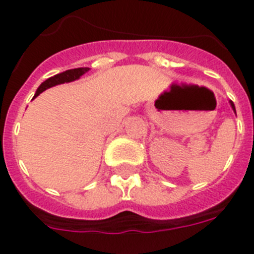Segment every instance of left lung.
I'll use <instances>...</instances> for the list:
<instances>
[{"instance_id": "left-lung-1", "label": "left lung", "mask_w": 254, "mask_h": 254, "mask_svg": "<svg viewBox=\"0 0 254 254\" xmlns=\"http://www.w3.org/2000/svg\"><path fill=\"white\" fill-rule=\"evenodd\" d=\"M229 103H230V107H232V109H233V111H234V113H235V114H237V112H235V107H234V103H233V102H232V100H229Z\"/></svg>"}]
</instances>
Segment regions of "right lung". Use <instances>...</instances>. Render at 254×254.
I'll return each mask as SVG.
<instances>
[{"instance_id": "1", "label": "right lung", "mask_w": 254, "mask_h": 254, "mask_svg": "<svg viewBox=\"0 0 254 254\" xmlns=\"http://www.w3.org/2000/svg\"><path fill=\"white\" fill-rule=\"evenodd\" d=\"M89 69H90L89 67H80V68L67 69V71H64V72L57 73V75L47 78L46 81L42 82L40 86L37 89L34 98H37L40 93H43L44 90H47V89H49V87H53L56 86V85H60V84H64V82H72L75 81V80H78V78L81 77L84 73H86ZM34 98H33V99H34Z\"/></svg>"}]
</instances>
